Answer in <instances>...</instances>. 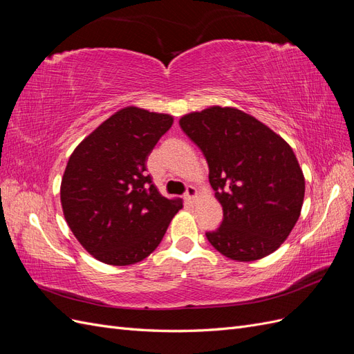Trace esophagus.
<instances>
[{
  "instance_id": "obj_1",
  "label": "esophagus",
  "mask_w": 354,
  "mask_h": 354,
  "mask_svg": "<svg viewBox=\"0 0 354 354\" xmlns=\"http://www.w3.org/2000/svg\"><path fill=\"white\" fill-rule=\"evenodd\" d=\"M196 196H198V192H196V189H195L194 186H189V187H187V190H186V195H185L186 201H187V202H190V203H194V202H195V199H196Z\"/></svg>"
}]
</instances>
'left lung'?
Wrapping results in <instances>:
<instances>
[{
    "label": "left lung",
    "instance_id": "1",
    "mask_svg": "<svg viewBox=\"0 0 354 354\" xmlns=\"http://www.w3.org/2000/svg\"><path fill=\"white\" fill-rule=\"evenodd\" d=\"M180 127L205 156L223 221L209 243L236 261L274 252L301 212L306 181L283 138L250 113L211 106L180 118Z\"/></svg>",
    "mask_w": 354,
    "mask_h": 354
}]
</instances>
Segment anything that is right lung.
<instances>
[{
    "label": "right lung",
    "mask_w": 354,
    "mask_h": 354,
    "mask_svg": "<svg viewBox=\"0 0 354 354\" xmlns=\"http://www.w3.org/2000/svg\"><path fill=\"white\" fill-rule=\"evenodd\" d=\"M168 113L127 106L72 152L60 185L63 216L94 259L111 266L145 260L183 201L167 199L146 173L147 156L173 125Z\"/></svg>",
    "instance_id": "obj_1"
}]
</instances>
